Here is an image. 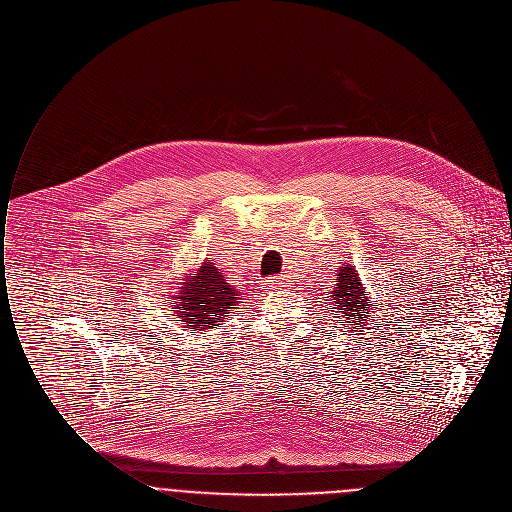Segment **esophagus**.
<instances>
[{"mask_svg":"<svg viewBox=\"0 0 512 512\" xmlns=\"http://www.w3.org/2000/svg\"><path fill=\"white\" fill-rule=\"evenodd\" d=\"M282 282H284L282 276H270V278H266V286H268V288H276V286H280Z\"/></svg>","mask_w":512,"mask_h":512,"instance_id":"obj_1","label":"esophagus"}]
</instances>
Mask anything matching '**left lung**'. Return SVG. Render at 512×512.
<instances>
[{
  "mask_svg": "<svg viewBox=\"0 0 512 512\" xmlns=\"http://www.w3.org/2000/svg\"><path fill=\"white\" fill-rule=\"evenodd\" d=\"M332 300H334V306L345 316V320L340 322L341 326H345V328L351 326V328H355L351 332H359L361 326L365 324V318H369V316H365L367 314L365 310L371 308V302L367 300V294L363 292L353 266H341L340 274H338V286L334 290ZM355 315L358 316L359 323L354 322Z\"/></svg>",
  "mask_w": 512,
  "mask_h": 512,
  "instance_id": "8db88e82",
  "label": "left lung"
}]
</instances>
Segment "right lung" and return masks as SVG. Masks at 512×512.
I'll use <instances>...</instances> for the list:
<instances>
[{"label":"right lung","instance_id":"1","mask_svg":"<svg viewBox=\"0 0 512 512\" xmlns=\"http://www.w3.org/2000/svg\"><path fill=\"white\" fill-rule=\"evenodd\" d=\"M182 296H176V306L167 314L169 322L176 328H188L194 336L196 332H210L224 314L232 312L236 306L238 292L224 282L220 272L212 262H204L198 274L190 276L180 288Z\"/></svg>","mask_w":512,"mask_h":512}]
</instances>
